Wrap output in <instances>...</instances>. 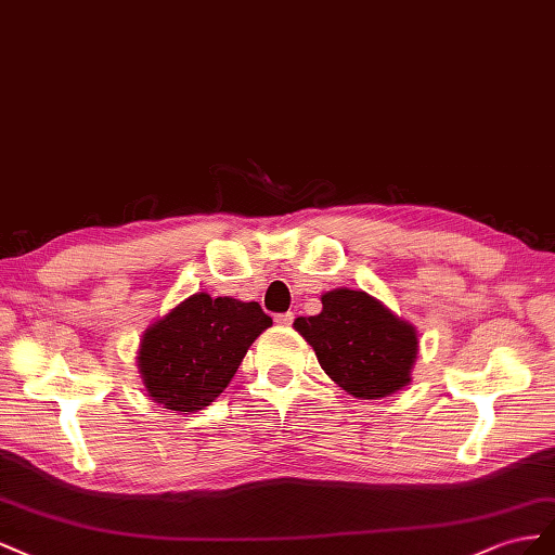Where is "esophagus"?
Instances as JSON below:
<instances>
[{"label": "esophagus", "mask_w": 555, "mask_h": 555, "mask_svg": "<svg viewBox=\"0 0 555 555\" xmlns=\"http://www.w3.org/2000/svg\"><path fill=\"white\" fill-rule=\"evenodd\" d=\"M274 321H276L279 325H291V323L295 321V313H293V311H286V313H276V315H274Z\"/></svg>", "instance_id": "esophagus-1"}]
</instances>
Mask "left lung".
Returning <instances> with one entry per match:
<instances>
[{
  "label": "left lung",
  "mask_w": 555,
  "mask_h": 555,
  "mask_svg": "<svg viewBox=\"0 0 555 555\" xmlns=\"http://www.w3.org/2000/svg\"><path fill=\"white\" fill-rule=\"evenodd\" d=\"M323 311L295 319V330L315 351L325 374L358 400H378L411 382L418 353L416 327L365 291L335 288Z\"/></svg>",
  "instance_id": "obj_1"
}]
</instances>
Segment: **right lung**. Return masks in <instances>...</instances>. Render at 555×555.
I'll list each match as a JSON object with an SVG mask.
<instances>
[{
  "instance_id": "add662e5",
  "label": "right lung",
  "mask_w": 555,
  "mask_h": 555,
  "mask_svg": "<svg viewBox=\"0 0 555 555\" xmlns=\"http://www.w3.org/2000/svg\"><path fill=\"white\" fill-rule=\"evenodd\" d=\"M269 325L258 302L195 293L144 332L139 374L157 404L199 411L228 388L248 346Z\"/></svg>"
}]
</instances>
